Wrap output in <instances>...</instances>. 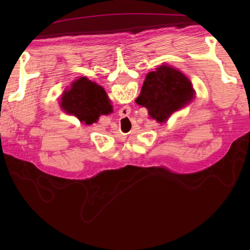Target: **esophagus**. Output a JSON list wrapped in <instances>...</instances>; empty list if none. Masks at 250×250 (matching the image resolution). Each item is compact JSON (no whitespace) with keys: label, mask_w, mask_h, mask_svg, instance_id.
Masks as SVG:
<instances>
[{"label":"esophagus","mask_w":250,"mask_h":250,"mask_svg":"<svg viewBox=\"0 0 250 250\" xmlns=\"http://www.w3.org/2000/svg\"><path fill=\"white\" fill-rule=\"evenodd\" d=\"M125 108H126V109H128V107H125ZM125 108H122V109H125ZM126 111H128V110H126Z\"/></svg>","instance_id":"esophagus-1"}]
</instances>
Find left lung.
<instances>
[{"label": "left lung", "instance_id": "8db88e82", "mask_svg": "<svg viewBox=\"0 0 250 250\" xmlns=\"http://www.w3.org/2000/svg\"><path fill=\"white\" fill-rule=\"evenodd\" d=\"M193 95L192 84L182 72L161 65L147 74L136 104L146 107L151 118L162 124L188 104Z\"/></svg>", "mask_w": 250, "mask_h": 250}]
</instances>
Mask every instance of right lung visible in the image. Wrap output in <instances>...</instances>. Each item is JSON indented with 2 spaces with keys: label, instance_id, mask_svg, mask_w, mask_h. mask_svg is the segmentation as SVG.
Returning a JSON list of instances; mask_svg holds the SVG:
<instances>
[{
  "label": "right lung",
  "instance_id": "add662e5",
  "mask_svg": "<svg viewBox=\"0 0 250 250\" xmlns=\"http://www.w3.org/2000/svg\"><path fill=\"white\" fill-rule=\"evenodd\" d=\"M61 106L66 113L75 115L86 125L97 122L101 115L113 111L104 89L86 77L77 79L71 89L63 93Z\"/></svg>",
  "mask_w": 250,
  "mask_h": 250
}]
</instances>
